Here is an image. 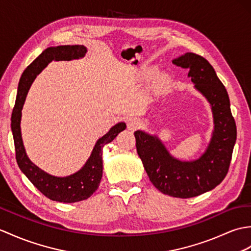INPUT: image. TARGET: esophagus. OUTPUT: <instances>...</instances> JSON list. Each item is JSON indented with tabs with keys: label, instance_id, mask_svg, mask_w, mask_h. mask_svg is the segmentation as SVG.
Listing matches in <instances>:
<instances>
[{
	"label": "esophagus",
	"instance_id": "34e87169",
	"mask_svg": "<svg viewBox=\"0 0 251 251\" xmlns=\"http://www.w3.org/2000/svg\"><path fill=\"white\" fill-rule=\"evenodd\" d=\"M140 125H141V123H140V120H138L136 118H131V119L127 120V128L129 130L137 129Z\"/></svg>",
	"mask_w": 251,
	"mask_h": 251
}]
</instances>
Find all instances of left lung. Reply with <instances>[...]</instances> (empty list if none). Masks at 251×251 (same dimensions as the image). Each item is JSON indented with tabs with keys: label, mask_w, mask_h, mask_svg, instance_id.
Masks as SVG:
<instances>
[{
	"label": "left lung",
	"mask_w": 251,
	"mask_h": 251,
	"mask_svg": "<svg viewBox=\"0 0 251 251\" xmlns=\"http://www.w3.org/2000/svg\"><path fill=\"white\" fill-rule=\"evenodd\" d=\"M172 63L188 71L196 87L212 104L215 129L206 152L194 161H179L168 153L158 139L137 130L136 148L150 180L162 194L192 198L212 190L229 171L236 125L225 85L204 57L187 52Z\"/></svg>",
	"instance_id": "1"
}]
</instances>
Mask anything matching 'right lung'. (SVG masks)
<instances>
[{"mask_svg":"<svg viewBox=\"0 0 251 251\" xmlns=\"http://www.w3.org/2000/svg\"><path fill=\"white\" fill-rule=\"evenodd\" d=\"M85 53L86 48L82 45L47 48L23 72L19 81L13 114H11V131L14 137L16 159L20 170L44 196L49 198L50 200L64 203L85 200L93 195V192H95L102 176V148L111 142L119 132L124 130L126 124H116L108 133L98 140L89 160L80 171L66 177H55L40 170L26 156L20 130L21 110L34 79L51 61H71L83 57Z\"/></svg>","mask_w":251,"mask_h":251,"instance_id":"add662e5","label":"right lung"}]
</instances>
